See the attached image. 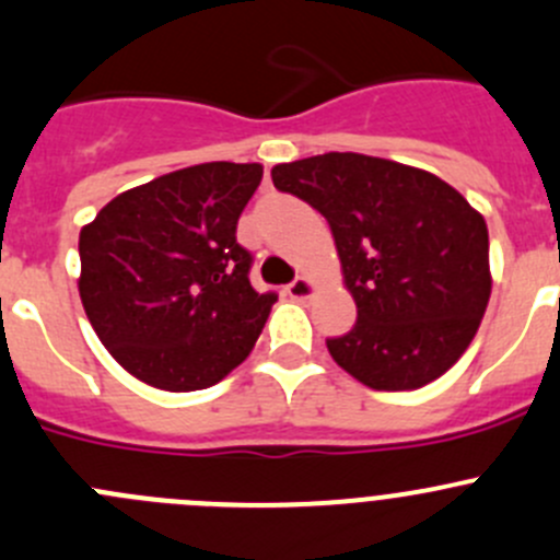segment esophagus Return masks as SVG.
Masks as SVG:
<instances>
[{"instance_id":"1","label":"esophagus","mask_w":560,"mask_h":560,"mask_svg":"<svg viewBox=\"0 0 560 560\" xmlns=\"http://www.w3.org/2000/svg\"><path fill=\"white\" fill-rule=\"evenodd\" d=\"M312 292H314L312 281L303 279V276H298L295 281H290V284H287V295H290L292 301H308V298H312Z\"/></svg>"}]
</instances>
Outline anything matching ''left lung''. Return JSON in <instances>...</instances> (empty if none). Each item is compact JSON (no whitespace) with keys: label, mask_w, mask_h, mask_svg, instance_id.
Segmentation results:
<instances>
[{"label":"left lung","mask_w":560,"mask_h":560,"mask_svg":"<svg viewBox=\"0 0 560 560\" xmlns=\"http://www.w3.org/2000/svg\"><path fill=\"white\" fill-rule=\"evenodd\" d=\"M273 186L330 224L358 322L327 338L371 389H417L453 369L490 298L488 224L433 173L365 154L276 165Z\"/></svg>","instance_id":"left-lung-1"}]
</instances>
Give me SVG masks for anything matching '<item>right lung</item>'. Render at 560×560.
I'll return each mask as SVG.
<instances>
[{
	"mask_svg": "<svg viewBox=\"0 0 560 560\" xmlns=\"http://www.w3.org/2000/svg\"><path fill=\"white\" fill-rule=\"evenodd\" d=\"M259 180V165L184 167L113 197L81 230L83 308L145 385L206 389L257 343L276 292L252 287L235 228Z\"/></svg>",
	"mask_w": 560,
	"mask_h": 560,
	"instance_id": "add662e5",
	"label": "right lung"
}]
</instances>
